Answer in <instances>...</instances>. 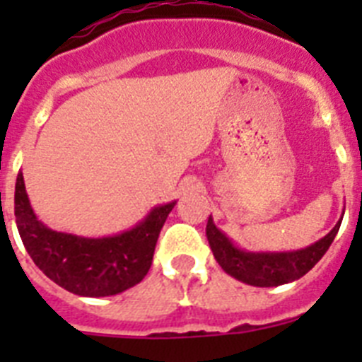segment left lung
Here are the masks:
<instances>
[{
	"instance_id": "8db88e82",
	"label": "left lung",
	"mask_w": 362,
	"mask_h": 362,
	"mask_svg": "<svg viewBox=\"0 0 362 362\" xmlns=\"http://www.w3.org/2000/svg\"><path fill=\"white\" fill-rule=\"evenodd\" d=\"M341 221L317 243L296 252L241 250L214 225L212 216L206 223V238L214 257L228 276L252 286H279L303 277L321 261L337 235Z\"/></svg>"
}]
</instances>
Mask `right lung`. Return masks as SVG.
<instances>
[{
  "label": "right lung",
  "instance_id": "1",
  "mask_svg": "<svg viewBox=\"0 0 362 362\" xmlns=\"http://www.w3.org/2000/svg\"><path fill=\"white\" fill-rule=\"evenodd\" d=\"M174 204L156 206L141 223L117 235L79 238L45 226L32 210L23 174L16 179V225L28 255L49 279L83 297L116 296L141 283Z\"/></svg>",
  "mask_w": 362,
  "mask_h": 362
}]
</instances>
